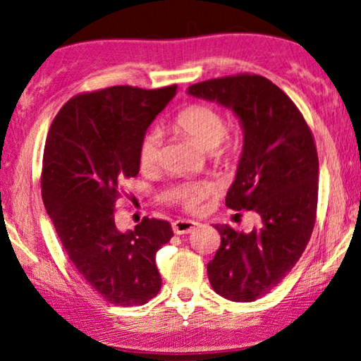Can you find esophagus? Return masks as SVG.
Returning a JSON list of instances; mask_svg holds the SVG:
<instances>
[{"label": "esophagus", "instance_id": "1", "mask_svg": "<svg viewBox=\"0 0 361 361\" xmlns=\"http://www.w3.org/2000/svg\"><path fill=\"white\" fill-rule=\"evenodd\" d=\"M197 226H199V223L192 221V219H178V221H175L172 224V228H173L175 234L181 235V234H189V232L194 231Z\"/></svg>", "mask_w": 361, "mask_h": 361}]
</instances>
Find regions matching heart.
<instances>
[{
	"mask_svg": "<svg viewBox=\"0 0 361 361\" xmlns=\"http://www.w3.org/2000/svg\"><path fill=\"white\" fill-rule=\"evenodd\" d=\"M175 127L188 137H191L200 148L210 151L216 156H228L234 149V145L223 146L226 135V121L215 108L207 105H191L176 116ZM140 166L143 169L156 167L161 161V135L157 132H148L143 137L138 149ZM209 185H194L186 183L173 189V199L183 204L188 210H197L202 200L210 194Z\"/></svg>",
	"mask_w": 361,
	"mask_h": 361,
	"instance_id": "1",
	"label": "heart"
}]
</instances>
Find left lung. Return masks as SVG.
Segmentation results:
<instances>
[{"label":"left lung","instance_id":"8db88e82","mask_svg":"<svg viewBox=\"0 0 361 361\" xmlns=\"http://www.w3.org/2000/svg\"><path fill=\"white\" fill-rule=\"evenodd\" d=\"M188 94L231 109L243 148L226 205L253 210L261 224L235 232L216 224L221 245L209 264L212 288L229 301L252 302L280 283L304 253L319 197V156L307 122L282 89L259 75L189 85Z\"/></svg>","mask_w":361,"mask_h":361}]
</instances>
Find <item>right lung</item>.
Segmentation results:
<instances>
[{
  "label": "right lung",
  "mask_w": 361,
  "mask_h": 361,
  "mask_svg": "<svg viewBox=\"0 0 361 361\" xmlns=\"http://www.w3.org/2000/svg\"><path fill=\"white\" fill-rule=\"evenodd\" d=\"M176 85L146 90L114 85L73 97L49 129L42 157V202L73 266L103 299L142 305L161 290L157 250L172 226L143 218L119 231L114 202L126 178L138 175V149Z\"/></svg>",
  "instance_id": "right-lung-1"
}]
</instances>
